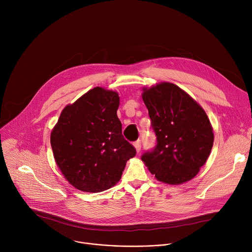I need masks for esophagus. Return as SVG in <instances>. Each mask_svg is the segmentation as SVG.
Here are the masks:
<instances>
[{
    "label": "esophagus",
    "mask_w": 252,
    "mask_h": 252,
    "mask_svg": "<svg viewBox=\"0 0 252 252\" xmlns=\"http://www.w3.org/2000/svg\"><path fill=\"white\" fill-rule=\"evenodd\" d=\"M133 147L135 148L136 153H139V152H140V150H141V141H140V139H137L136 141H134Z\"/></svg>",
    "instance_id": "obj_1"
}]
</instances>
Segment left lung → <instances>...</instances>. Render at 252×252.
I'll return each mask as SVG.
<instances>
[{"instance_id": "8db88e82", "label": "left lung", "mask_w": 252, "mask_h": 252, "mask_svg": "<svg viewBox=\"0 0 252 252\" xmlns=\"http://www.w3.org/2000/svg\"><path fill=\"white\" fill-rule=\"evenodd\" d=\"M142 99L149 110L157 146L141 160L159 182L181 185L190 181L206 162L213 145L209 119L185 91L170 83L145 88Z\"/></svg>"}]
</instances>
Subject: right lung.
<instances>
[{"label": "right lung", "mask_w": 252, "mask_h": 252, "mask_svg": "<svg viewBox=\"0 0 252 252\" xmlns=\"http://www.w3.org/2000/svg\"><path fill=\"white\" fill-rule=\"evenodd\" d=\"M118 93L96 87L63 110L51 133L55 160L79 190L99 192L120 182L136 154L125 139Z\"/></svg>", "instance_id": "add662e5"}]
</instances>
